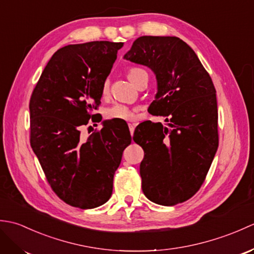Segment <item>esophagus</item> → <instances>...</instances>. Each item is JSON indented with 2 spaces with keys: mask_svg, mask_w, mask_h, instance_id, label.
I'll return each mask as SVG.
<instances>
[{
  "mask_svg": "<svg viewBox=\"0 0 254 254\" xmlns=\"http://www.w3.org/2000/svg\"><path fill=\"white\" fill-rule=\"evenodd\" d=\"M128 128H130L131 135H133L134 130H135V124H134V123H128Z\"/></svg>",
  "mask_w": 254,
  "mask_h": 254,
  "instance_id": "34e87169",
  "label": "esophagus"
}]
</instances>
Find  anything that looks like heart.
Returning <instances> with one entry per match:
<instances>
[{
    "instance_id": "obj_1",
    "label": "heart",
    "mask_w": 254,
    "mask_h": 254,
    "mask_svg": "<svg viewBox=\"0 0 254 254\" xmlns=\"http://www.w3.org/2000/svg\"><path fill=\"white\" fill-rule=\"evenodd\" d=\"M146 73L143 68L139 67H131L128 69L127 75V78L131 80V82L135 85L137 83L138 78L141 77V75ZM109 95V83L108 80H105L104 84L101 86V96L106 98V97ZM136 116V110L134 108H130L126 105L121 104H116L112 105L111 107L107 108L105 111V117L108 120H118V121H132L135 119Z\"/></svg>"
}]
</instances>
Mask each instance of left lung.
<instances>
[{"label":"left lung","instance_id":"left-lung-1","mask_svg":"<svg viewBox=\"0 0 254 254\" xmlns=\"http://www.w3.org/2000/svg\"><path fill=\"white\" fill-rule=\"evenodd\" d=\"M124 59L154 72L157 94L148 111L168 122L145 121L134 131V142L145 154L139 166L143 192L164 206L185 202L203 185L218 147L212 78L178 37H139Z\"/></svg>","mask_w":254,"mask_h":254}]
</instances>
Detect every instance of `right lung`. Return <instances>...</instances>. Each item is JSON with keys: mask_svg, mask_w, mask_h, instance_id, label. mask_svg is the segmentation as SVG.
Here are the masks:
<instances>
[{"mask_svg": "<svg viewBox=\"0 0 254 254\" xmlns=\"http://www.w3.org/2000/svg\"><path fill=\"white\" fill-rule=\"evenodd\" d=\"M122 47L123 42L91 41L61 48L31 94V148L52 190L74 207L95 208L110 198L113 176L131 144L124 123L119 127L105 121L87 139L79 131L97 116L91 111L100 104L101 86Z\"/></svg>", "mask_w": 254, "mask_h": 254, "instance_id": "add662e5", "label": "right lung"}]
</instances>
